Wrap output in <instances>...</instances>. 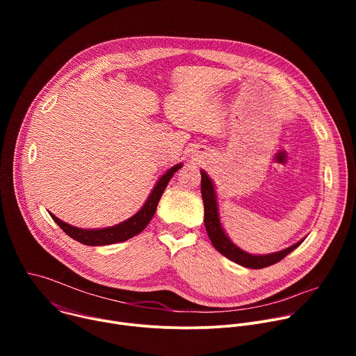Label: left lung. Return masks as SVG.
Segmentation results:
<instances>
[{
	"instance_id": "left-lung-1",
	"label": "left lung",
	"mask_w": 356,
	"mask_h": 356,
	"mask_svg": "<svg viewBox=\"0 0 356 356\" xmlns=\"http://www.w3.org/2000/svg\"><path fill=\"white\" fill-rule=\"evenodd\" d=\"M200 172H201V197H202V202H204V225L213 246L220 253H222L225 258H228L229 261L243 268L262 269V268H268L270 265L277 264L284 257H287L290 252H293L297 246L301 245L304 238L286 249H282L273 253H266V255H253V253H249L241 249L238 245H235L231 241V238L228 236V234L225 232L221 224L218 198H217L214 181L210 179V176L204 170L201 169Z\"/></svg>"
}]
</instances>
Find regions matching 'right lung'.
<instances>
[{
	"mask_svg": "<svg viewBox=\"0 0 356 356\" xmlns=\"http://www.w3.org/2000/svg\"><path fill=\"white\" fill-rule=\"evenodd\" d=\"M183 166V163H177L175 166H172L170 169H168L156 181L155 187L152 188L150 194L147 195L145 204L140 207V210L134 214L132 217H129L128 220L113 225V227H106V228H79V227H73L62 220H59L55 214L49 213L50 217L54 218V221L73 239H76L77 242L83 243V245H88V246H101V245H111V243H117V242H124L127 239H131L132 236L140 234L146 225L149 224V221L152 220V217L155 216L158 202L168 186V183L170 181V179L173 177V175Z\"/></svg>",
	"mask_w": 356,
	"mask_h": 356,
	"instance_id": "obj_1",
	"label": "right lung"
}]
</instances>
